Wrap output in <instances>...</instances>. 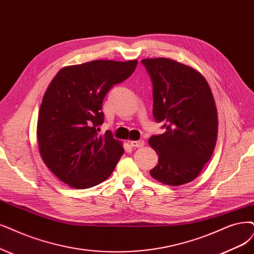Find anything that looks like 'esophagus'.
Returning <instances> with one entry per match:
<instances>
[{
	"label": "esophagus",
	"mask_w": 254,
	"mask_h": 254,
	"mask_svg": "<svg viewBox=\"0 0 254 254\" xmlns=\"http://www.w3.org/2000/svg\"><path fill=\"white\" fill-rule=\"evenodd\" d=\"M129 144L132 147H142L144 145L143 140H136V141H129Z\"/></svg>",
	"instance_id": "obj_1"
}]
</instances>
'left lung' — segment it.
<instances>
[{
    "mask_svg": "<svg viewBox=\"0 0 254 254\" xmlns=\"http://www.w3.org/2000/svg\"><path fill=\"white\" fill-rule=\"evenodd\" d=\"M141 63L153 82V115L165 132L148 143L158 155L149 174L170 186L190 183L209 161L218 138V111L203 75L177 61L158 58Z\"/></svg>",
    "mask_w": 254,
    "mask_h": 254,
    "instance_id": "obj_1",
    "label": "left lung"
}]
</instances>
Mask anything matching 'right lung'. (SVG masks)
<instances>
[{
  "mask_svg": "<svg viewBox=\"0 0 254 254\" xmlns=\"http://www.w3.org/2000/svg\"><path fill=\"white\" fill-rule=\"evenodd\" d=\"M137 60L92 61L61 69L47 88L36 136L47 167L77 190L90 189L111 176L125 149L110 130L98 134L102 101L110 89L128 78Z\"/></svg>",
  "mask_w": 254,
  "mask_h": 254,
  "instance_id": "add662e5",
  "label": "right lung"
}]
</instances>
